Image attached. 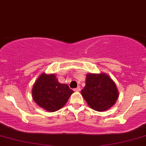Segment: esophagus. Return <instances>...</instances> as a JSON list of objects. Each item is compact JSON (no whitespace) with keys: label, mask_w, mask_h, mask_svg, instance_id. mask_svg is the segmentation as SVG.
I'll return each mask as SVG.
<instances>
[{"label":"esophagus","mask_w":146,"mask_h":146,"mask_svg":"<svg viewBox=\"0 0 146 146\" xmlns=\"http://www.w3.org/2000/svg\"><path fill=\"white\" fill-rule=\"evenodd\" d=\"M74 91H80V87H78L77 88H76V89H74Z\"/></svg>","instance_id":"34e87169"}]
</instances>
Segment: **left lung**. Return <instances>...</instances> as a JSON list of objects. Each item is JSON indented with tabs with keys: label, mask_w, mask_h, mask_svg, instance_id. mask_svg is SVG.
<instances>
[{
	"label": "left lung",
	"mask_w": 146,
	"mask_h": 146,
	"mask_svg": "<svg viewBox=\"0 0 146 146\" xmlns=\"http://www.w3.org/2000/svg\"><path fill=\"white\" fill-rule=\"evenodd\" d=\"M81 95L91 108L104 111L116 103L118 92L114 82L105 74H89Z\"/></svg>",
	"instance_id": "8db88e82"
}]
</instances>
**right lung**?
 Here are the masks:
<instances>
[{
    "mask_svg": "<svg viewBox=\"0 0 146 146\" xmlns=\"http://www.w3.org/2000/svg\"><path fill=\"white\" fill-rule=\"evenodd\" d=\"M32 98L40 107L48 111H57L67 103L74 91L67 84L59 83L54 74H41L34 84Z\"/></svg>",
    "mask_w": 146,
    "mask_h": 146,
    "instance_id": "right-lung-1",
    "label": "right lung"
}]
</instances>
